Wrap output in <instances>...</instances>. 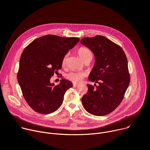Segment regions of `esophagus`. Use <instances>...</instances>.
<instances>
[{
	"instance_id": "34e87169",
	"label": "esophagus",
	"mask_w": 150,
	"mask_h": 150,
	"mask_svg": "<svg viewBox=\"0 0 150 150\" xmlns=\"http://www.w3.org/2000/svg\"><path fill=\"white\" fill-rule=\"evenodd\" d=\"M73 86H74V87H77L79 86V85H78V84H74Z\"/></svg>"
}]
</instances>
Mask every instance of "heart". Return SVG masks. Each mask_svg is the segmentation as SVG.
Segmentation results:
<instances>
[{
    "label": "heart",
    "mask_w": 150,
    "mask_h": 150,
    "mask_svg": "<svg viewBox=\"0 0 150 150\" xmlns=\"http://www.w3.org/2000/svg\"><path fill=\"white\" fill-rule=\"evenodd\" d=\"M78 54L79 56L80 57V58L83 59L84 58H86L87 56L89 55H92V54L91 51L90 50L86 47H79L78 49ZM66 55L64 57L62 63L64 64L66 62ZM66 79H67L68 80L71 81L74 84H79L80 83L82 80L84 78V74L81 72H75V71H72L67 73L65 75Z\"/></svg>",
    "instance_id": "heart-1"
}]
</instances>
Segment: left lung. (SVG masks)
<instances>
[{"mask_svg":"<svg viewBox=\"0 0 150 150\" xmlns=\"http://www.w3.org/2000/svg\"><path fill=\"white\" fill-rule=\"evenodd\" d=\"M80 42L94 54L95 64L88 80L99 84H87L83 105L93 115H108L120 104L129 84L127 57L120 46L102 35L85 37Z\"/></svg>","mask_w":150,"mask_h":150,"instance_id":"1","label":"left lung"}]
</instances>
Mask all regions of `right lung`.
Here are the masks:
<instances>
[{"instance_id":"obj_1","label":"right lung","mask_w":150,"mask_h":150,"mask_svg":"<svg viewBox=\"0 0 150 150\" xmlns=\"http://www.w3.org/2000/svg\"><path fill=\"white\" fill-rule=\"evenodd\" d=\"M79 41L77 37L49 34L34 40L23 50L17 80L26 103L36 112H55L62 104L66 91L73 87L66 79L57 86L50 79L62 68L64 57Z\"/></svg>"}]
</instances>
